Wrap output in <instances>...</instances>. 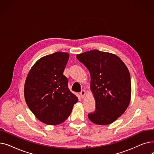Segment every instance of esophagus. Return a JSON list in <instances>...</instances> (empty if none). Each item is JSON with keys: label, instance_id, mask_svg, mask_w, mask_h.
<instances>
[{"label": "esophagus", "instance_id": "obj_1", "mask_svg": "<svg viewBox=\"0 0 154 154\" xmlns=\"http://www.w3.org/2000/svg\"><path fill=\"white\" fill-rule=\"evenodd\" d=\"M80 97H81L82 99H84L85 97V95H86V91H84V90L82 91L81 92H80Z\"/></svg>", "mask_w": 154, "mask_h": 154}]
</instances>
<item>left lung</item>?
Wrapping results in <instances>:
<instances>
[{
	"label": "left lung",
	"instance_id": "obj_1",
	"mask_svg": "<svg viewBox=\"0 0 154 154\" xmlns=\"http://www.w3.org/2000/svg\"><path fill=\"white\" fill-rule=\"evenodd\" d=\"M76 57L91 74L96 109L88 114V119L102 125L114 122L124 114L131 101V75L127 66L116 55L98 50Z\"/></svg>",
	"mask_w": 154,
	"mask_h": 154
}]
</instances>
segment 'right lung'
Listing matches in <instances>:
<instances>
[{
  "instance_id": "1",
  "label": "right lung",
  "mask_w": 154,
  "mask_h": 154,
  "mask_svg": "<svg viewBox=\"0 0 154 154\" xmlns=\"http://www.w3.org/2000/svg\"><path fill=\"white\" fill-rule=\"evenodd\" d=\"M69 59V54L62 52L43 57L32 66L26 80L24 97L27 106L47 125L63 122L78 102L63 74Z\"/></svg>"
}]
</instances>
